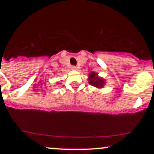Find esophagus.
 Instances as JSON below:
<instances>
[{
	"label": "esophagus",
	"mask_w": 154,
	"mask_h": 154,
	"mask_svg": "<svg viewBox=\"0 0 154 154\" xmlns=\"http://www.w3.org/2000/svg\"><path fill=\"white\" fill-rule=\"evenodd\" d=\"M71 68H72L73 70H74V71H77V70L79 69V67H77V66H72Z\"/></svg>",
	"instance_id": "obj_1"
}]
</instances>
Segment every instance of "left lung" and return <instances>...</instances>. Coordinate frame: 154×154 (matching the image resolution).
Here are the masks:
<instances>
[{
    "instance_id": "8db88e82",
    "label": "left lung",
    "mask_w": 154,
    "mask_h": 154,
    "mask_svg": "<svg viewBox=\"0 0 154 154\" xmlns=\"http://www.w3.org/2000/svg\"><path fill=\"white\" fill-rule=\"evenodd\" d=\"M88 83L91 86L95 87L97 88H101L104 86L106 84V80L105 79L102 78V77H99L98 74L94 71H91L88 74Z\"/></svg>"
}]
</instances>
